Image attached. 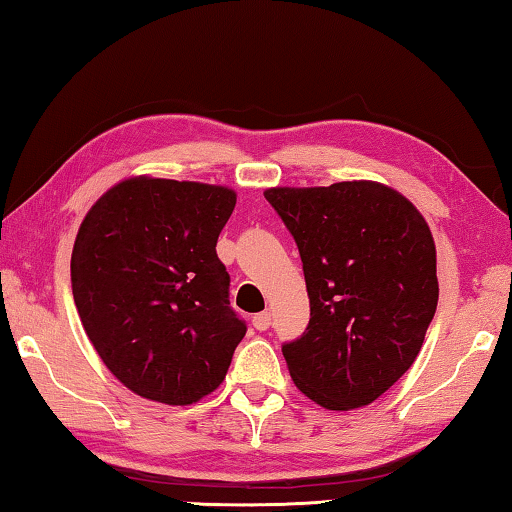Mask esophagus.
I'll list each match as a JSON object with an SVG mask.
<instances>
[{
	"label": "esophagus",
	"mask_w": 512,
	"mask_h": 512,
	"mask_svg": "<svg viewBox=\"0 0 512 512\" xmlns=\"http://www.w3.org/2000/svg\"><path fill=\"white\" fill-rule=\"evenodd\" d=\"M253 327L259 329V332H264V329L271 327V311H262V314H255L253 316Z\"/></svg>",
	"instance_id": "34e87169"
}]
</instances>
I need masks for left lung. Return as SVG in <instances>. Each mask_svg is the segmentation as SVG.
Segmentation results:
<instances>
[{
	"instance_id": "8db88e82",
	"label": "left lung",
	"mask_w": 512,
	"mask_h": 512,
	"mask_svg": "<svg viewBox=\"0 0 512 512\" xmlns=\"http://www.w3.org/2000/svg\"><path fill=\"white\" fill-rule=\"evenodd\" d=\"M264 196L296 239L309 293L307 329L282 345L293 384L329 411L375 402L413 366L436 314L427 221L370 180Z\"/></svg>"
}]
</instances>
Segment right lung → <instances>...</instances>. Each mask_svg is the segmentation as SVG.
Listing matches in <instances>:
<instances>
[{
	"label": "right lung",
	"mask_w": 512,
	"mask_h": 512,
	"mask_svg": "<svg viewBox=\"0 0 512 512\" xmlns=\"http://www.w3.org/2000/svg\"><path fill=\"white\" fill-rule=\"evenodd\" d=\"M235 203L228 187L140 176L85 214L72 250L76 309L101 361L146 400L210 395L246 336L216 255Z\"/></svg>",
	"instance_id": "1"
}]
</instances>
